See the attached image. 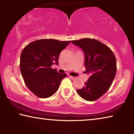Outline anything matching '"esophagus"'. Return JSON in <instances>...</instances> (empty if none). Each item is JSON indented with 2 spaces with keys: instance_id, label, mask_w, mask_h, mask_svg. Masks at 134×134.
Masks as SVG:
<instances>
[{
  "instance_id": "obj_1",
  "label": "esophagus",
  "mask_w": 134,
  "mask_h": 134,
  "mask_svg": "<svg viewBox=\"0 0 134 134\" xmlns=\"http://www.w3.org/2000/svg\"><path fill=\"white\" fill-rule=\"evenodd\" d=\"M69 77L71 79H72V80H74V79H76L75 77H73V76H69Z\"/></svg>"
}]
</instances>
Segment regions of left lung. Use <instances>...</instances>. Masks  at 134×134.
I'll return each instance as SVG.
<instances>
[{
	"mask_svg": "<svg viewBox=\"0 0 134 134\" xmlns=\"http://www.w3.org/2000/svg\"><path fill=\"white\" fill-rule=\"evenodd\" d=\"M71 42L83 50L86 73L90 74L85 86L77 93L86 100H96L108 91L114 80L116 58L107 45L96 40L83 38Z\"/></svg>",
	"mask_w": 134,
	"mask_h": 134,
	"instance_id": "8db88e82",
	"label": "left lung"
}]
</instances>
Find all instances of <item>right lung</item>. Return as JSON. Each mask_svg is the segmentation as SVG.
Here are the masks:
<instances>
[{
    "mask_svg": "<svg viewBox=\"0 0 134 134\" xmlns=\"http://www.w3.org/2000/svg\"><path fill=\"white\" fill-rule=\"evenodd\" d=\"M70 41L38 40L29 43L22 51L20 70L27 87L40 98H47L58 89L65 73L51 68L58 64L59 55Z\"/></svg>",
    "mask_w": 134,
    "mask_h": 134,
    "instance_id": "obj_1",
    "label": "right lung"
}]
</instances>
